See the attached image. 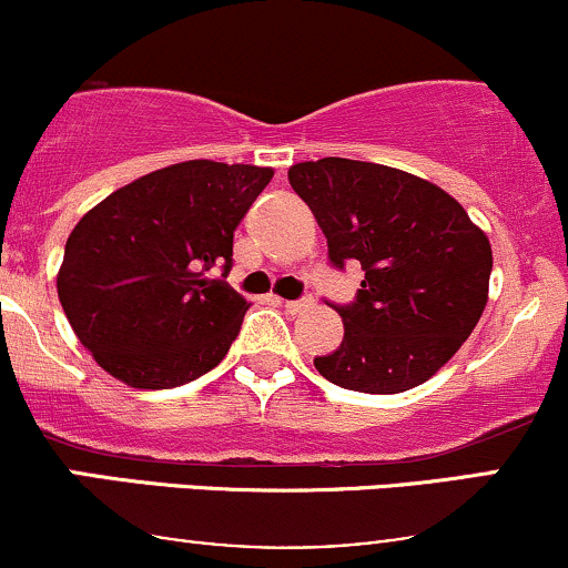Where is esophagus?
I'll return each mask as SVG.
<instances>
[{"label": "esophagus", "mask_w": 568, "mask_h": 568, "mask_svg": "<svg viewBox=\"0 0 568 568\" xmlns=\"http://www.w3.org/2000/svg\"><path fill=\"white\" fill-rule=\"evenodd\" d=\"M285 310L291 312V315H302V312H306L312 306L310 298H302V302H283Z\"/></svg>", "instance_id": "1"}]
</instances>
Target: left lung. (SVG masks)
<instances>
[{"label":"left lung","instance_id":"left-lung-1","mask_svg":"<svg viewBox=\"0 0 568 568\" xmlns=\"http://www.w3.org/2000/svg\"><path fill=\"white\" fill-rule=\"evenodd\" d=\"M336 266L366 270L355 304L334 306L344 338L315 368L344 389L406 393L446 366L484 315L491 243L433 181L376 162L291 165Z\"/></svg>","mask_w":568,"mask_h":568}]
</instances>
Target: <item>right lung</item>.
Here are the masks:
<instances>
[{
  "label": "right lung",
  "instance_id": "1",
  "mask_svg": "<svg viewBox=\"0 0 568 568\" xmlns=\"http://www.w3.org/2000/svg\"><path fill=\"white\" fill-rule=\"evenodd\" d=\"M275 171L189 160L116 189L80 219L55 285L82 347L114 379L168 389L216 368L247 304L213 277Z\"/></svg>",
  "mask_w": 568,
  "mask_h": 568
}]
</instances>
